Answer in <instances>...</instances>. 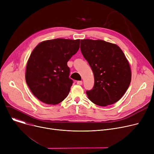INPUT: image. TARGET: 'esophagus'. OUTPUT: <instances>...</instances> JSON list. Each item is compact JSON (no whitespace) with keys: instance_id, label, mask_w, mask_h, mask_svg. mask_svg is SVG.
Wrapping results in <instances>:
<instances>
[{"instance_id":"1","label":"esophagus","mask_w":154,"mask_h":154,"mask_svg":"<svg viewBox=\"0 0 154 154\" xmlns=\"http://www.w3.org/2000/svg\"><path fill=\"white\" fill-rule=\"evenodd\" d=\"M77 84L78 85H82V81H80V80H78V81H77Z\"/></svg>"}]
</instances>
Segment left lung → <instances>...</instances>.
<instances>
[{
    "instance_id": "1",
    "label": "left lung",
    "mask_w": 154,
    "mask_h": 154,
    "mask_svg": "<svg viewBox=\"0 0 154 154\" xmlns=\"http://www.w3.org/2000/svg\"><path fill=\"white\" fill-rule=\"evenodd\" d=\"M80 50L94 75V85L86 94L94 103L106 107L119 100L131 82L130 64L116 44L102 40L83 39Z\"/></svg>"
}]
</instances>
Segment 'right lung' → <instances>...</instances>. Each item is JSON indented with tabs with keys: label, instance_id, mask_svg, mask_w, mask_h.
<instances>
[{
	"label": "right lung",
	"instance_id": "1",
	"mask_svg": "<svg viewBox=\"0 0 154 154\" xmlns=\"http://www.w3.org/2000/svg\"><path fill=\"white\" fill-rule=\"evenodd\" d=\"M79 47L80 39L55 38L34 48L27 63L26 80L39 100L55 105L67 97L73 83L67 62Z\"/></svg>",
	"mask_w": 154,
	"mask_h": 154
}]
</instances>
